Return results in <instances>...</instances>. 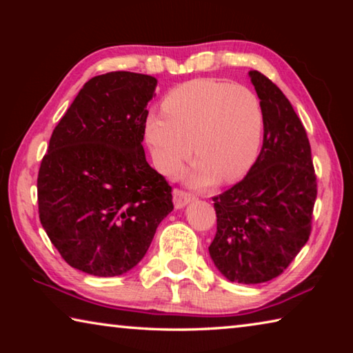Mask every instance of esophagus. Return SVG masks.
Listing matches in <instances>:
<instances>
[{"label":"esophagus","instance_id":"obj_1","mask_svg":"<svg viewBox=\"0 0 353 353\" xmlns=\"http://www.w3.org/2000/svg\"><path fill=\"white\" fill-rule=\"evenodd\" d=\"M193 199H194V196L187 193V191H182V190L172 191V202H174L176 208H183L185 205L190 204V202Z\"/></svg>","mask_w":353,"mask_h":353}]
</instances>
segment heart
Wrapping results in <instances>:
<instances>
[{
    "label": "heart",
    "instance_id": "heart-1",
    "mask_svg": "<svg viewBox=\"0 0 353 353\" xmlns=\"http://www.w3.org/2000/svg\"><path fill=\"white\" fill-rule=\"evenodd\" d=\"M163 113H151L145 137L154 163L174 174L191 152L198 159L187 182L196 188L221 179L232 182L252 168L263 137L261 103L248 87L221 79H196L163 99Z\"/></svg>",
    "mask_w": 353,
    "mask_h": 353
}]
</instances>
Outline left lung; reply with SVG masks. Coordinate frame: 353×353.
Wrapping results in <instances>:
<instances>
[{"label":"left lung","instance_id":"left-lung-1","mask_svg":"<svg viewBox=\"0 0 353 353\" xmlns=\"http://www.w3.org/2000/svg\"><path fill=\"white\" fill-rule=\"evenodd\" d=\"M263 109V146L246 177L213 198L214 266L235 283L280 276L308 241L316 176L305 128L282 90L249 71Z\"/></svg>","mask_w":353,"mask_h":353}]
</instances>
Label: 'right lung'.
I'll list each match as a JSON object with an SVG mask.
<instances>
[{
  "mask_svg": "<svg viewBox=\"0 0 353 353\" xmlns=\"http://www.w3.org/2000/svg\"><path fill=\"white\" fill-rule=\"evenodd\" d=\"M157 79L112 71L83 83L41 160L40 223L71 268L123 276L172 212L171 187L146 162V105Z\"/></svg>",
  "mask_w": 353,
  "mask_h": 353,
  "instance_id": "add662e5",
  "label": "right lung"
}]
</instances>
